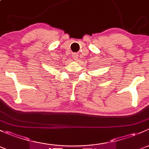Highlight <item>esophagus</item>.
<instances>
[{"label":"esophagus","instance_id":"1","mask_svg":"<svg viewBox=\"0 0 149 149\" xmlns=\"http://www.w3.org/2000/svg\"><path fill=\"white\" fill-rule=\"evenodd\" d=\"M73 59H74V60H77V58H78L77 54H76V53L73 54Z\"/></svg>","mask_w":149,"mask_h":149}]
</instances>
